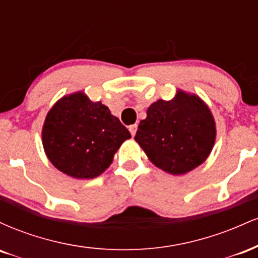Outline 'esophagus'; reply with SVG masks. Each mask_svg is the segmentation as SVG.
<instances>
[{"mask_svg": "<svg viewBox=\"0 0 258 258\" xmlns=\"http://www.w3.org/2000/svg\"><path fill=\"white\" fill-rule=\"evenodd\" d=\"M137 127H138L137 123H135V125H131L128 127V130H130V132H131L132 137L136 135V132H137Z\"/></svg>", "mask_w": 258, "mask_h": 258, "instance_id": "1", "label": "esophagus"}]
</instances>
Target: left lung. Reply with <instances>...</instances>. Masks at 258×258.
<instances>
[{
	"label": "left lung",
	"instance_id": "1",
	"mask_svg": "<svg viewBox=\"0 0 258 258\" xmlns=\"http://www.w3.org/2000/svg\"><path fill=\"white\" fill-rule=\"evenodd\" d=\"M135 139L156 167L184 174L210 155L216 123L199 97L177 91L172 100L159 99L148 108L147 119L139 122Z\"/></svg>",
	"mask_w": 258,
	"mask_h": 258
}]
</instances>
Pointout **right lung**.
Masks as SVG:
<instances>
[{
	"instance_id": "right-lung-1",
	"label": "right lung",
	"mask_w": 258,
	"mask_h": 258,
	"mask_svg": "<svg viewBox=\"0 0 258 258\" xmlns=\"http://www.w3.org/2000/svg\"><path fill=\"white\" fill-rule=\"evenodd\" d=\"M128 138V130L108 106L92 102L84 92L59 99L47 114L42 128L47 158L59 171L78 179L104 172Z\"/></svg>"
}]
</instances>
